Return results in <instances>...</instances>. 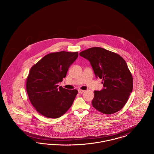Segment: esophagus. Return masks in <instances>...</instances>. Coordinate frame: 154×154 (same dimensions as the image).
Listing matches in <instances>:
<instances>
[{"mask_svg": "<svg viewBox=\"0 0 154 154\" xmlns=\"http://www.w3.org/2000/svg\"><path fill=\"white\" fill-rule=\"evenodd\" d=\"M84 91H85L81 90V89H79V90H78V92H79V94H82V93L84 92Z\"/></svg>", "mask_w": 154, "mask_h": 154, "instance_id": "obj_1", "label": "esophagus"}]
</instances>
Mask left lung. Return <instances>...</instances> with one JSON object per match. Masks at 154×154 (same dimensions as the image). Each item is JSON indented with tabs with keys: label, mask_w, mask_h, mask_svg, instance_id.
Returning <instances> with one entry per match:
<instances>
[{
	"label": "left lung",
	"mask_w": 154,
	"mask_h": 154,
	"mask_svg": "<svg viewBox=\"0 0 154 154\" xmlns=\"http://www.w3.org/2000/svg\"><path fill=\"white\" fill-rule=\"evenodd\" d=\"M80 55L90 62L96 78L103 80L102 89L94 91L93 107L105 114L122 109L133 89L132 74L124 59L100 47L89 48Z\"/></svg>",
	"instance_id": "left-lung-1"
}]
</instances>
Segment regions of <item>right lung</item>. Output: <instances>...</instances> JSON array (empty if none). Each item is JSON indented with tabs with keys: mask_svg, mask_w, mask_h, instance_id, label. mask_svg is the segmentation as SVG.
Instances as JSON below:
<instances>
[{
	"mask_svg": "<svg viewBox=\"0 0 154 154\" xmlns=\"http://www.w3.org/2000/svg\"><path fill=\"white\" fill-rule=\"evenodd\" d=\"M79 56L77 52L50 53L30 70L26 91L35 109L47 118L63 116L73 104L78 91L59 87L69 68Z\"/></svg>",
	"mask_w": 154,
	"mask_h": 154,
	"instance_id": "obj_1",
	"label": "right lung"
}]
</instances>
